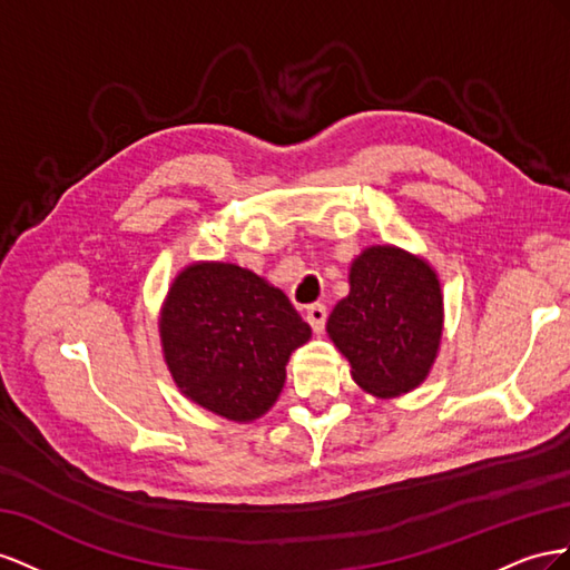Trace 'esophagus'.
Wrapping results in <instances>:
<instances>
[{
    "mask_svg": "<svg viewBox=\"0 0 570 570\" xmlns=\"http://www.w3.org/2000/svg\"><path fill=\"white\" fill-rule=\"evenodd\" d=\"M305 320H307V324H311V327H313V332H315V334H320V332L324 330V324H327V307H324L322 303L307 305Z\"/></svg>",
    "mask_w": 570,
    "mask_h": 570,
    "instance_id": "obj_1",
    "label": "esophagus"
}]
</instances>
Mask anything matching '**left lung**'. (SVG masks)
<instances>
[{"label":"left lung","instance_id":"left-lung-1","mask_svg":"<svg viewBox=\"0 0 570 570\" xmlns=\"http://www.w3.org/2000/svg\"><path fill=\"white\" fill-rule=\"evenodd\" d=\"M442 317L432 267L399 248L375 246L353 263L351 294L336 303L327 332L365 392L399 396L428 377Z\"/></svg>","mask_w":570,"mask_h":570}]
</instances>
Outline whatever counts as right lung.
Listing matches in <instances>:
<instances>
[{"instance_id":"right-lung-1","label":"right lung","mask_w":570,"mask_h":570,"mask_svg":"<svg viewBox=\"0 0 570 570\" xmlns=\"http://www.w3.org/2000/svg\"><path fill=\"white\" fill-rule=\"evenodd\" d=\"M159 332L178 389L207 411L246 422L279 396L288 355L311 338V324L257 274L205 263L176 276Z\"/></svg>"}]
</instances>
